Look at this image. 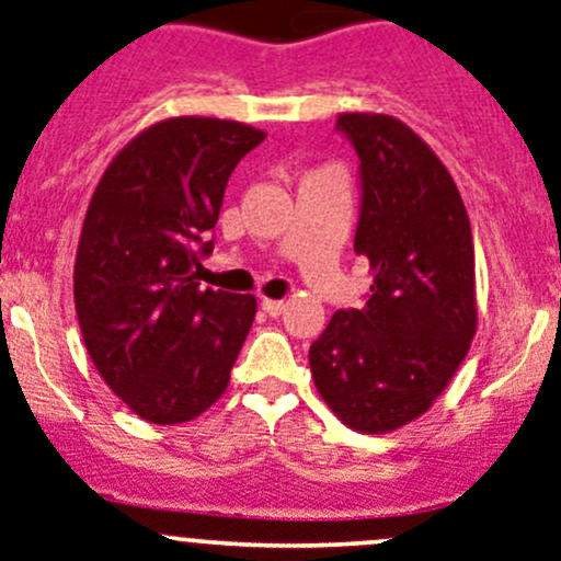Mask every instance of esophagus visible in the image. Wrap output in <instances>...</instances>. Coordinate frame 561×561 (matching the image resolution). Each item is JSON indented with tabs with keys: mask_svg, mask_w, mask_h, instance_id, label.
<instances>
[{
	"mask_svg": "<svg viewBox=\"0 0 561 561\" xmlns=\"http://www.w3.org/2000/svg\"><path fill=\"white\" fill-rule=\"evenodd\" d=\"M261 309H263L265 314H268V317H279V314H285L287 304H285V300H271V298H263V300H261Z\"/></svg>",
	"mask_w": 561,
	"mask_h": 561,
	"instance_id": "34e87169",
	"label": "esophagus"
}]
</instances>
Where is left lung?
Segmentation results:
<instances>
[{"instance_id": "8db88e82", "label": "left lung", "mask_w": 561, "mask_h": 561, "mask_svg": "<svg viewBox=\"0 0 561 561\" xmlns=\"http://www.w3.org/2000/svg\"><path fill=\"white\" fill-rule=\"evenodd\" d=\"M359 158L355 252L374 285L311 344L314 385L341 422L389 433L444 392L476 333V255L468 211L433 150L389 115L335 123Z\"/></svg>"}]
</instances>
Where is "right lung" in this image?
<instances>
[{"mask_svg": "<svg viewBox=\"0 0 561 561\" xmlns=\"http://www.w3.org/2000/svg\"><path fill=\"white\" fill-rule=\"evenodd\" d=\"M265 139L217 117H172L110 163L82 222L75 309L107 387L134 414L176 424L226 392L255 298L196 282L228 176Z\"/></svg>", "mask_w": 561, "mask_h": 561, "instance_id": "1", "label": "right lung"}]
</instances>
